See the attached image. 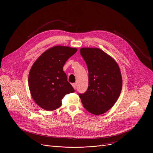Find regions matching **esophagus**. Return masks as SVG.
<instances>
[{
  "label": "esophagus",
  "instance_id": "1",
  "mask_svg": "<svg viewBox=\"0 0 153 153\" xmlns=\"http://www.w3.org/2000/svg\"><path fill=\"white\" fill-rule=\"evenodd\" d=\"M72 86H73V88H74V89H76V83H73V84H72Z\"/></svg>",
  "mask_w": 153,
  "mask_h": 153
}]
</instances>
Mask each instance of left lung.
Returning <instances> with one entry per match:
<instances>
[{"label":"left lung","instance_id":"8db88e82","mask_svg":"<svg viewBox=\"0 0 153 153\" xmlns=\"http://www.w3.org/2000/svg\"><path fill=\"white\" fill-rule=\"evenodd\" d=\"M80 51L89 71L88 88L84 94H79L82 105L94 115L103 114L114 106L122 90L119 65L100 48L82 47Z\"/></svg>","mask_w":153,"mask_h":153}]
</instances>
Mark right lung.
Returning <instances> with one entry per match:
<instances>
[{"label": "right lung", "mask_w": 153, "mask_h": 153, "mask_svg": "<svg viewBox=\"0 0 153 153\" xmlns=\"http://www.w3.org/2000/svg\"><path fill=\"white\" fill-rule=\"evenodd\" d=\"M77 51V48L68 46H53L43 52L32 65L29 88L33 100L42 109L51 111L59 108L64 96L74 92L63 67Z\"/></svg>", "instance_id": "1"}]
</instances>
